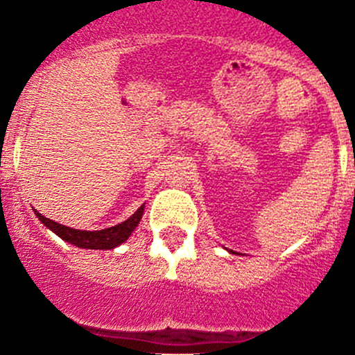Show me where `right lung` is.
<instances>
[{"label": "right lung", "mask_w": 355, "mask_h": 355, "mask_svg": "<svg viewBox=\"0 0 355 355\" xmlns=\"http://www.w3.org/2000/svg\"><path fill=\"white\" fill-rule=\"evenodd\" d=\"M144 215V206H140L135 215H131L128 220L122 224L114 225V227L103 229V231H81V229H72L67 225H62L55 220H49L42 213H37L39 220L42 222L46 227H49L55 234L62 238V240L69 241L72 245L81 247V249H114V247L121 245L130 238L135 227L139 225L140 218Z\"/></svg>", "instance_id": "obj_1"}]
</instances>
